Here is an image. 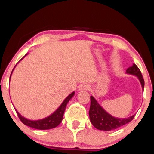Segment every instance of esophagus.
<instances>
[{
  "label": "esophagus",
  "instance_id": "34e87169",
  "mask_svg": "<svg viewBox=\"0 0 154 154\" xmlns=\"http://www.w3.org/2000/svg\"><path fill=\"white\" fill-rule=\"evenodd\" d=\"M89 89V86L87 84H82L80 85L79 87L80 90H82V91H87Z\"/></svg>",
  "mask_w": 154,
  "mask_h": 154
}]
</instances>
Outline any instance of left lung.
<instances>
[{"label":"left lung","mask_w":154,"mask_h":154,"mask_svg":"<svg viewBox=\"0 0 154 154\" xmlns=\"http://www.w3.org/2000/svg\"><path fill=\"white\" fill-rule=\"evenodd\" d=\"M126 73L131 74L138 78L140 81L141 86L144 89L145 81L142 75L141 72L137 66L133 64L131 67H129L126 70ZM91 105L89 109V115L91 124L95 128L103 131H111L123 126L131 121L135 116V114L131 116L125 118H120L113 117L109 113H107L104 109L99 105L94 96H91Z\"/></svg>","instance_id":"1"}]
</instances>
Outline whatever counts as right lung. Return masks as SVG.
Returning a JSON list of instances; mask_svg holds the SVG:
<instances>
[{
	"instance_id": "add662e5",
	"label": "right lung",
	"mask_w": 154,
	"mask_h": 154,
	"mask_svg": "<svg viewBox=\"0 0 154 154\" xmlns=\"http://www.w3.org/2000/svg\"><path fill=\"white\" fill-rule=\"evenodd\" d=\"M27 55V54H25V56H26ZM23 58H21V60H22ZM16 66L14 67V68L16 67ZM14 68L11 73V75L12 74V72L14 69ZM11 75H10V78H9V80H10V79H11ZM74 94H75L74 91H73L72 93H71L68 96L65 100H64L62 104L60 105V107H59L55 111V112H54L53 113H51V115H49V116L42 118V119L36 120H29L27 119V118L23 117L22 115H20V113L18 112V111L16 110L15 108L14 109H15L16 112L18 114V116L20 118L21 122H22L24 125H27V126L32 127V128H34L36 129H39V130H46V129H53L57 127L63 120V114H64V112H65V108L67 107V103H69V101L72 99V98L74 96Z\"/></svg>"
}]
</instances>
